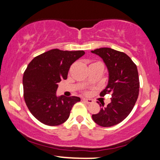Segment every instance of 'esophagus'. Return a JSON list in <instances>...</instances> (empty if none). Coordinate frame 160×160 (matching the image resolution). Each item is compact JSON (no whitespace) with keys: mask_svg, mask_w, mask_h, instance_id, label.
Segmentation results:
<instances>
[{"mask_svg":"<svg viewBox=\"0 0 160 160\" xmlns=\"http://www.w3.org/2000/svg\"><path fill=\"white\" fill-rule=\"evenodd\" d=\"M82 102H85L86 104H92L93 102L92 100H91V99H82Z\"/></svg>","mask_w":160,"mask_h":160,"instance_id":"34e87169","label":"esophagus"}]
</instances>
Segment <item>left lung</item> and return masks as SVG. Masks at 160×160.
Segmentation results:
<instances>
[{
  "mask_svg": "<svg viewBox=\"0 0 160 160\" xmlns=\"http://www.w3.org/2000/svg\"><path fill=\"white\" fill-rule=\"evenodd\" d=\"M103 59L108 70V83L101 96L111 93V102L106 107L100 104L99 113L92 114L95 123L110 127L120 123L131 113L139 93V78L137 66L126 53L111 48L91 51Z\"/></svg>",
  "mask_w": 160,
  "mask_h": 160,
  "instance_id": "8db88e82",
  "label": "left lung"
}]
</instances>
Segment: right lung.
I'll return each mask as SVG.
<instances>
[{
  "mask_svg": "<svg viewBox=\"0 0 160 160\" xmlns=\"http://www.w3.org/2000/svg\"><path fill=\"white\" fill-rule=\"evenodd\" d=\"M82 50L53 49L36 56L23 74L24 99L34 117L47 126H58L68 119L79 97L57 96L58 82L66 80L71 65L83 56Z\"/></svg>",
  "mask_w": 160,
  "mask_h": 160,
  "instance_id": "add662e5",
  "label": "right lung"
}]
</instances>
